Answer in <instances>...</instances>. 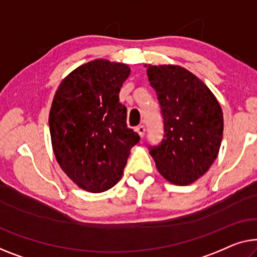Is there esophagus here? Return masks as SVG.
Wrapping results in <instances>:
<instances>
[{"mask_svg": "<svg viewBox=\"0 0 257 257\" xmlns=\"http://www.w3.org/2000/svg\"><path fill=\"white\" fill-rule=\"evenodd\" d=\"M135 130L137 133H139V135L141 136V137H143L144 136V133H145V127L143 124H140V125H137V127L135 128Z\"/></svg>", "mask_w": 257, "mask_h": 257, "instance_id": "obj_1", "label": "esophagus"}]
</instances>
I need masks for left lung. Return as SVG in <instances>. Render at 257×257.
Wrapping results in <instances>:
<instances>
[{
  "mask_svg": "<svg viewBox=\"0 0 257 257\" xmlns=\"http://www.w3.org/2000/svg\"><path fill=\"white\" fill-rule=\"evenodd\" d=\"M164 116L165 136L150 155L162 177L188 186L216 160L223 140L224 116L216 95L202 80L174 64H144Z\"/></svg>",
  "mask_w": 257,
  "mask_h": 257,
  "instance_id": "1",
  "label": "left lung"
}]
</instances>
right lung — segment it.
Returning <instances> with one entry per match:
<instances>
[{
    "label": "right lung",
    "instance_id": "add662e5",
    "mask_svg": "<svg viewBox=\"0 0 257 257\" xmlns=\"http://www.w3.org/2000/svg\"><path fill=\"white\" fill-rule=\"evenodd\" d=\"M128 64L97 59L60 83L49 110L52 148L61 170L89 193L120 181L139 134L127 127V108L118 101Z\"/></svg>",
    "mask_w": 257,
    "mask_h": 257
}]
</instances>
